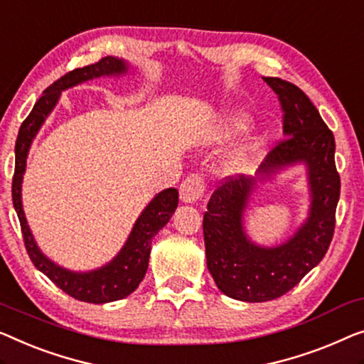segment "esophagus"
<instances>
[{
	"label": "esophagus",
	"instance_id": "1",
	"mask_svg": "<svg viewBox=\"0 0 364 364\" xmlns=\"http://www.w3.org/2000/svg\"><path fill=\"white\" fill-rule=\"evenodd\" d=\"M205 178L200 173H191L186 177V181L181 183L178 193H181V200L186 203H197L202 202L205 197Z\"/></svg>",
	"mask_w": 364,
	"mask_h": 364
}]
</instances>
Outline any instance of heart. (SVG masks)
I'll return each mask as SVG.
<instances>
[{
	"label": "heart",
	"instance_id": "b5f03b06",
	"mask_svg": "<svg viewBox=\"0 0 364 364\" xmlns=\"http://www.w3.org/2000/svg\"><path fill=\"white\" fill-rule=\"evenodd\" d=\"M246 126H247V119L245 117H236V118H233V121H231L230 128L233 131H241V129H245Z\"/></svg>",
	"mask_w": 364,
	"mask_h": 364
}]
</instances>
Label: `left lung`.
<instances>
[{
    "instance_id": "left-lung-1",
    "label": "left lung",
    "mask_w": 364,
    "mask_h": 364,
    "mask_svg": "<svg viewBox=\"0 0 364 364\" xmlns=\"http://www.w3.org/2000/svg\"><path fill=\"white\" fill-rule=\"evenodd\" d=\"M277 95L286 138L259 167L269 176L284 166L305 162L312 207L310 217L287 243L259 247L246 238L243 212L255 178L228 176L220 181L203 213L207 267L218 289L243 302H267L284 296L323 259L333 238L340 198L333 133L318 109L297 85L279 77H262Z\"/></svg>"
}]
</instances>
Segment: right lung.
Wrapping results in <instances>:
<instances>
[{"mask_svg": "<svg viewBox=\"0 0 364 364\" xmlns=\"http://www.w3.org/2000/svg\"><path fill=\"white\" fill-rule=\"evenodd\" d=\"M126 68H128V65L123 60L108 55L92 65L67 72L59 80H55L50 87H47L42 97L36 102L33 112L28 114V118L21 124L14 147L16 164L13 176V205L21 223L26 251H28L33 264L41 272H44L57 287L62 289L70 297L88 304L113 302V300L123 299L136 291V287L139 286V282L146 276L152 238L169 221L173 210L177 208V188H167V191L156 195V198L147 205L143 215L136 221L134 228L131 231L123 250L119 251V255L109 264L102 267V269L82 274L55 266L36 246V241L33 235H31L28 221H26L24 217L23 203H21V182H23L26 157H28L31 141H33L36 133L39 131L41 124L44 123L47 114L50 113V109L55 107L60 92L80 82L90 80L93 77L123 73L126 72Z\"/></svg>", "mask_w": 364, "mask_h": 364, "instance_id": "obj_1", "label": "right lung"}]
</instances>
